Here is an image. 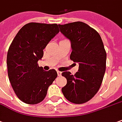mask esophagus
Segmentation results:
<instances>
[{"label":"esophagus","mask_w":122,"mask_h":122,"mask_svg":"<svg viewBox=\"0 0 122 122\" xmlns=\"http://www.w3.org/2000/svg\"><path fill=\"white\" fill-rule=\"evenodd\" d=\"M57 75H59V76H61V71H57Z\"/></svg>","instance_id":"34e87169"}]
</instances>
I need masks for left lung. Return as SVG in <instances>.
I'll use <instances>...</instances> for the list:
<instances>
[{"label":"left lung","instance_id":"obj_1","mask_svg":"<svg viewBox=\"0 0 122 122\" xmlns=\"http://www.w3.org/2000/svg\"><path fill=\"white\" fill-rule=\"evenodd\" d=\"M59 26L71 41L70 59L79 63L78 71L74 75L69 71L62 73L67 84L61 90L70 102L83 103L100 88L106 68V52L99 33L86 23L77 21Z\"/></svg>","mask_w":122,"mask_h":122}]
</instances>
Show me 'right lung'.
Segmentation results:
<instances>
[{"mask_svg":"<svg viewBox=\"0 0 122 122\" xmlns=\"http://www.w3.org/2000/svg\"><path fill=\"white\" fill-rule=\"evenodd\" d=\"M59 32L57 24L29 23L20 29L10 44L6 58L8 75L15 94L23 102H41L57 77L55 69L45 71L37 62Z\"/></svg>","mask_w":122,"mask_h":122,"instance_id":"right-lung-1","label":"right lung"}]
</instances>
